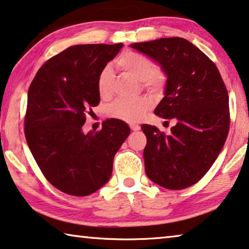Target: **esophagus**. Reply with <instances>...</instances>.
<instances>
[{"instance_id": "obj_1", "label": "esophagus", "mask_w": 249, "mask_h": 249, "mask_svg": "<svg viewBox=\"0 0 249 249\" xmlns=\"http://www.w3.org/2000/svg\"><path fill=\"white\" fill-rule=\"evenodd\" d=\"M129 127H131L132 131H140V129H141V126L137 125V124H131V125H129Z\"/></svg>"}]
</instances>
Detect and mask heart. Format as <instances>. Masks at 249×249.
I'll list each match as a JSON object with an SVG mask.
<instances>
[{"mask_svg": "<svg viewBox=\"0 0 249 249\" xmlns=\"http://www.w3.org/2000/svg\"><path fill=\"white\" fill-rule=\"evenodd\" d=\"M116 64L121 69L142 81L144 87L150 91L160 90L165 83L164 72L159 67L154 66L153 61L146 55L127 51L117 58ZM113 83V69L109 66L104 67L97 79L98 92L102 97H108L112 94ZM151 107L152 102L146 97H141L134 101L118 99L108 107V114L109 116L127 123H137L143 120Z\"/></svg>", "mask_w": 249, "mask_h": 249, "instance_id": "1", "label": "heart"}]
</instances>
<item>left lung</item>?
I'll use <instances>...</instances> for the list:
<instances>
[{"mask_svg":"<svg viewBox=\"0 0 249 249\" xmlns=\"http://www.w3.org/2000/svg\"><path fill=\"white\" fill-rule=\"evenodd\" d=\"M160 66L164 97L154 114L174 120L165 135L144 124V164L148 179L170 190L198 182L219 155L229 129L228 92L216 65L183 38L129 44Z\"/></svg>","mask_w":249,"mask_h":249,"instance_id":"8db88e82","label":"left lung"}]
</instances>
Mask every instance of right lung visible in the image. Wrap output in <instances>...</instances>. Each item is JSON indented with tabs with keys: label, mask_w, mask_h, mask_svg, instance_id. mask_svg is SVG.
Wrapping results in <instances>:
<instances>
[{
	"label": "right lung",
	"mask_w": 249,
	"mask_h": 249,
	"mask_svg": "<svg viewBox=\"0 0 249 249\" xmlns=\"http://www.w3.org/2000/svg\"><path fill=\"white\" fill-rule=\"evenodd\" d=\"M123 43L77 44L49 59L28 91L24 133L47 180L67 195L94 194L108 182L115 154L131 133L120 120L83 132L86 113L99 104L97 79Z\"/></svg>",
	"instance_id": "obj_1"
}]
</instances>
